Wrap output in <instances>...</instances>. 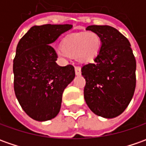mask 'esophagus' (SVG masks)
<instances>
[{"instance_id": "1", "label": "esophagus", "mask_w": 146, "mask_h": 146, "mask_svg": "<svg viewBox=\"0 0 146 146\" xmlns=\"http://www.w3.org/2000/svg\"><path fill=\"white\" fill-rule=\"evenodd\" d=\"M75 73H76V75H77V76L81 75V69L80 67H75Z\"/></svg>"}]
</instances>
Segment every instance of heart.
Returning <instances> with one entry per match:
<instances>
[{
  "instance_id": "b5f03b06",
  "label": "heart",
  "mask_w": 146,
  "mask_h": 146,
  "mask_svg": "<svg viewBox=\"0 0 146 146\" xmlns=\"http://www.w3.org/2000/svg\"><path fill=\"white\" fill-rule=\"evenodd\" d=\"M102 46L101 37L93 31L86 33L73 34L65 37L62 42V48H57V55L62 58L69 56L77 57L81 62H90L98 56Z\"/></svg>"
}]
</instances>
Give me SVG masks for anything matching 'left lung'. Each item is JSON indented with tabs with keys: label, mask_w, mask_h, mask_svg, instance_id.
<instances>
[{
	"label": "left lung",
	"mask_w": 146,
	"mask_h": 146,
	"mask_svg": "<svg viewBox=\"0 0 146 146\" xmlns=\"http://www.w3.org/2000/svg\"><path fill=\"white\" fill-rule=\"evenodd\" d=\"M102 46L94 63L84 65V98L91 111L105 118L121 114L131 102L136 87V60L128 39L109 25H90Z\"/></svg>",
	"instance_id": "left-lung-1"
}]
</instances>
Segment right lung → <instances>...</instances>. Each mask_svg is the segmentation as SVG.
<instances>
[{
  "label": "right lung",
  "mask_w": 146,
  "mask_h": 146,
  "mask_svg": "<svg viewBox=\"0 0 146 146\" xmlns=\"http://www.w3.org/2000/svg\"><path fill=\"white\" fill-rule=\"evenodd\" d=\"M72 25H34L19 40L13 60L14 91L31 118L45 121L59 113L62 94L75 77L72 65L60 66L51 44Z\"/></svg>",
  "instance_id": "1"
}]
</instances>
